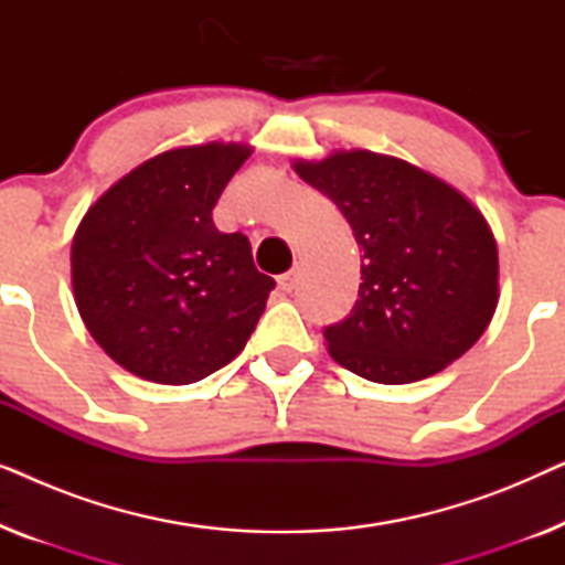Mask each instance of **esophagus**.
<instances>
[{"instance_id": "obj_1", "label": "esophagus", "mask_w": 565, "mask_h": 565, "mask_svg": "<svg viewBox=\"0 0 565 565\" xmlns=\"http://www.w3.org/2000/svg\"><path fill=\"white\" fill-rule=\"evenodd\" d=\"M296 288H298V269H290V273H285L280 277V290L292 292Z\"/></svg>"}]
</instances>
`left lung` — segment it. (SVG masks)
I'll return each mask as SVG.
<instances>
[{"mask_svg":"<svg viewBox=\"0 0 565 565\" xmlns=\"http://www.w3.org/2000/svg\"><path fill=\"white\" fill-rule=\"evenodd\" d=\"M292 169L342 211L362 252L352 313L323 329L331 358L401 385L466 354L499 303L497 242L481 211L424 169L373 151Z\"/></svg>","mask_w":565,"mask_h":565,"instance_id":"left-lung-1","label":"left lung"}]
</instances>
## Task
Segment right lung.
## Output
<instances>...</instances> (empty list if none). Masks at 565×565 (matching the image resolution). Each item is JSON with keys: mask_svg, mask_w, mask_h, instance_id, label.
<instances>
[{"mask_svg": "<svg viewBox=\"0 0 565 565\" xmlns=\"http://www.w3.org/2000/svg\"><path fill=\"white\" fill-rule=\"evenodd\" d=\"M242 143L159 153L113 184L72 244V285L95 342L143 381L188 385L228 365L265 313L273 277L244 234L213 223Z\"/></svg>", "mask_w": 565, "mask_h": 565, "instance_id": "add662e5", "label": "right lung"}]
</instances>
